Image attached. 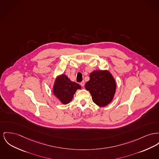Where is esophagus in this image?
<instances>
[{
  "instance_id": "esophagus-1",
  "label": "esophagus",
  "mask_w": 159,
  "mask_h": 159,
  "mask_svg": "<svg viewBox=\"0 0 159 159\" xmlns=\"http://www.w3.org/2000/svg\"><path fill=\"white\" fill-rule=\"evenodd\" d=\"M80 84H81V86H82V87H84V81H82L81 83H80Z\"/></svg>"
}]
</instances>
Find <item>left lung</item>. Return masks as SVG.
<instances>
[{
  "label": "left lung",
  "instance_id": "obj_1",
  "mask_svg": "<svg viewBox=\"0 0 159 159\" xmlns=\"http://www.w3.org/2000/svg\"><path fill=\"white\" fill-rule=\"evenodd\" d=\"M85 88L91 93L93 103L100 107L108 105L113 99L116 84L108 70H94L89 75Z\"/></svg>",
  "mask_w": 159,
  "mask_h": 159
}]
</instances>
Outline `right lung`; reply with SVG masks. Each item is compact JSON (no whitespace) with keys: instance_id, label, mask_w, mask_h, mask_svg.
<instances>
[{"instance_id":"1","label":"right lung","mask_w":159,"mask_h":159,"mask_svg":"<svg viewBox=\"0 0 159 159\" xmlns=\"http://www.w3.org/2000/svg\"><path fill=\"white\" fill-rule=\"evenodd\" d=\"M81 89L80 84L70 80L66 75L56 77L53 84V93L63 104L70 103L77 89Z\"/></svg>"}]
</instances>
